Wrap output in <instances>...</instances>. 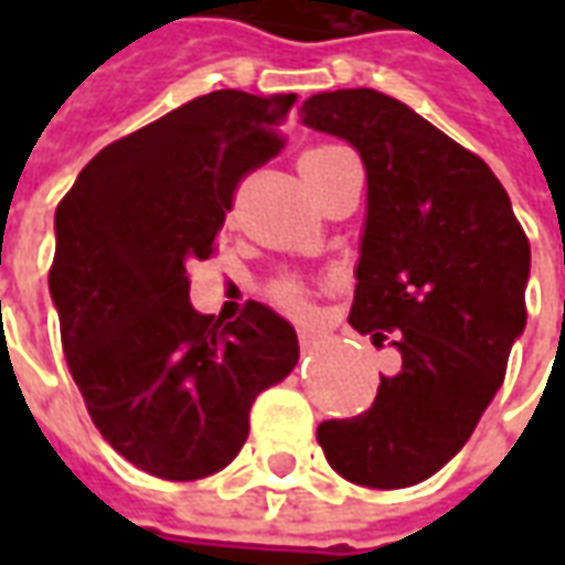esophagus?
Returning a JSON list of instances; mask_svg holds the SVG:
<instances>
[{"label": "esophagus", "instance_id": "esophagus-1", "mask_svg": "<svg viewBox=\"0 0 565 565\" xmlns=\"http://www.w3.org/2000/svg\"><path fill=\"white\" fill-rule=\"evenodd\" d=\"M320 332L315 327H299V344H302V351H311L315 344H318Z\"/></svg>", "mask_w": 565, "mask_h": 565}]
</instances>
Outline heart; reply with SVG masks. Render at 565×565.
<instances>
[{
    "instance_id": "b5f03b06",
    "label": "heart",
    "mask_w": 565,
    "mask_h": 565,
    "mask_svg": "<svg viewBox=\"0 0 565 565\" xmlns=\"http://www.w3.org/2000/svg\"><path fill=\"white\" fill-rule=\"evenodd\" d=\"M330 150H339V148H332V145H320V148L315 150H308V153H330ZM306 153V157H308ZM275 299L281 302V306L287 308H302L306 306V296H302V290L296 287V284H278L275 287Z\"/></svg>"
}]
</instances>
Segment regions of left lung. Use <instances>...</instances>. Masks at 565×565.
<instances>
[{
    "label": "left lung",
    "mask_w": 565,
    "mask_h": 565,
    "mask_svg": "<svg viewBox=\"0 0 565 565\" xmlns=\"http://www.w3.org/2000/svg\"><path fill=\"white\" fill-rule=\"evenodd\" d=\"M302 124L351 141L369 178L351 327L403 369L351 420H323L335 472L396 490L469 441L526 327L530 238L478 153L379 90L318 93Z\"/></svg>",
    "instance_id": "obj_1"
}]
</instances>
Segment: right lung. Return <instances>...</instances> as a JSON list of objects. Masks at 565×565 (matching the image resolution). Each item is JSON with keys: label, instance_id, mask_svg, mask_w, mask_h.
<instances>
[{"label": "right lung", "instance_id": "add662e5", "mask_svg": "<svg viewBox=\"0 0 565 565\" xmlns=\"http://www.w3.org/2000/svg\"><path fill=\"white\" fill-rule=\"evenodd\" d=\"M296 96L214 90L111 141L56 205L47 284L93 424L141 472L196 481L247 438L250 405L294 372L296 330L245 302L233 323L190 306L238 184L284 148Z\"/></svg>", "mask_w": 565, "mask_h": 565}]
</instances>
